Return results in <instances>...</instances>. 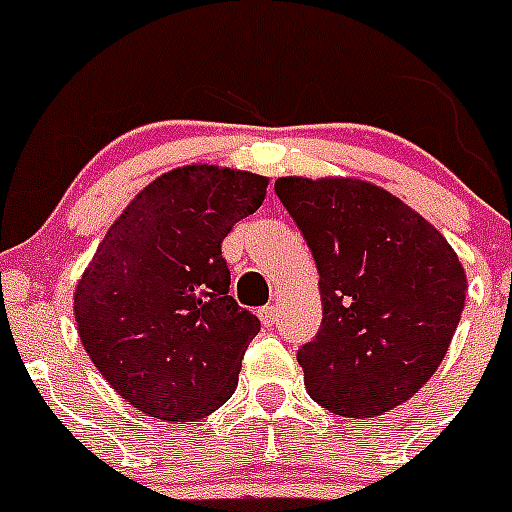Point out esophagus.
Wrapping results in <instances>:
<instances>
[{"label":"esophagus","instance_id":"34e87169","mask_svg":"<svg viewBox=\"0 0 512 512\" xmlns=\"http://www.w3.org/2000/svg\"><path fill=\"white\" fill-rule=\"evenodd\" d=\"M277 316H279V308L274 303L259 308V318H261V323H264V326H272V323L277 321Z\"/></svg>","mask_w":512,"mask_h":512}]
</instances>
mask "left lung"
<instances>
[{"label":"left lung","instance_id":"1","mask_svg":"<svg viewBox=\"0 0 512 512\" xmlns=\"http://www.w3.org/2000/svg\"><path fill=\"white\" fill-rule=\"evenodd\" d=\"M274 189L318 266L323 321L298 352L308 396L352 419L396 409L451 347L464 264L438 227L370 181L282 176Z\"/></svg>","mask_w":512,"mask_h":512}]
</instances>
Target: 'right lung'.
<instances>
[{
	"label": "right lung",
	"mask_w": 512,
	"mask_h": 512,
	"mask_svg": "<svg viewBox=\"0 0 512 512\" xmlns=\"http://www.w3.org/2000/svg\"><path fill=\"white\" fill-rule=\"evenodd\" d=\"M269 178L191 163L147 183L74 287L82 347L139 412L196 422L238 386L259 318L230 290L222 240L264 204Z\"/></svg>",
	"instance_id": "right-lung-1"
}]
</instances>
